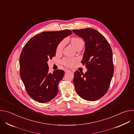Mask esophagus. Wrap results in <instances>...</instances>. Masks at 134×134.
<instances>
[{
    "label": "esophagus",
    "mask_w": 134,
    "mask_h": 134,
    "mask_svg": "<svg viewBox=\"0 0 134 134\" xmlns=\"http://www.w3.org/2000/svg\"><path fill=\"white\" fill-rule=\"evenodd\" d=\"M70 71H71V70H69V69H66V70H65V72H70Z\"/></svg>",
    "instance_id": "esophagus-1"
}]
</instances>
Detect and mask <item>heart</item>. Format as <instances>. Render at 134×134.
Masks as SVG:
<instances>
[{"label":"heart","mask_w":134,"mask_h":134,"mask_svg":"<svg viewBox=\"0 0 134 134\" xmlns=\"http://www.w3.org/2000/svg\"><path fill=\"white\" fill-rule=\"evenodd\" d=\"M83 42V40L79 37H73L71 40L72 45L75 48L80 43ZM65 45V41H62L57 47V52H60L62 50ZM76 61V59H71V58H65L62 60V64L66 66L71 67L74 65L75 62Z\"/></svg>","instance_id":"b5f03b06"}]
</instances>
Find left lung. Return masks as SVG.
<instances>
[{"label":"left lung","instance_id":"left-lung-1","mask_svg":"<svg viewBox=\"0 0 134 134\" xmlns=\"http://www.w3.org/2000/svg\"><path fill=\"white\" fill-rule=\"evenodd\" d=\"M72 32L85 42V52L81 63L87 70H76L73 80L76 93L90 101L100 99L108 91L113 75L112 51L104 36L91 28Z\"/></svg>","mask_w":134,"mask_h":134}]
</instances>
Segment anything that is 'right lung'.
<instances>
[{
  "mask_svg": "<svg viewBox=\"0 0 134 134\" xmlns=\"http://www.w3.org/2000/svg\"><path fill=\"white\" fill-rule=\"evenodd\" d=\"M72 33L68 30L43 32L31 37L24 47L20 57V76L29 96L35 101L46 103L58 94L64 71L49 72L47 62L55 55L59 43Z\"/></svg>",
  "mask_w": 134,
  "mask_h": 134,
  "instance_id": "right-lung-1",
  "label": "right lung"
}]
</instances>
